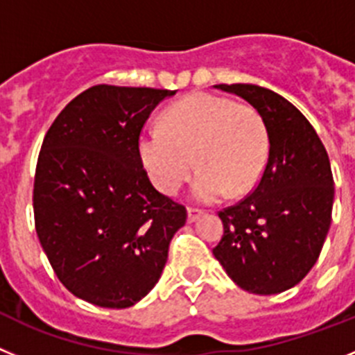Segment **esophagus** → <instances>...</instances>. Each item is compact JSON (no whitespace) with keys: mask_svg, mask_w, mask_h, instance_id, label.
<instances>
[{"mask_svg":"<svg viewBox=\"0 0 355 355\" xmlns=\"http://www.w3.org/2000/svg\"><path fill=\"white\" fill-rule=\"evenodd\" d=\"M201 214H203V210L194 209V207H189V209H187V221L194 223L198 219V217L201 216Z\"/></svg>","mask_w":355,"mask_h":355,"instance_id":"obj_1","label":"esophagus"}]
</instances>
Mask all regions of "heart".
Listing matches in <instances>:
<instances>
[{
	"label": "heart",
	"instance_id": "heart-1",
	"mask_svg": "<svg viewBox=\"0 0 355 355\" xmlns=\"http://www.w3.org/2000/svg\"><path fill=\"white\" fill-rule=\"evenodd\" d=\"M138 154L164 194H177L196 164L194 198L212 203L228 191L241 196L253 189L269 155V136L254 107L193 94L164 111L162 127L139 134Z\"/></svg>",
	"mask_w": 355,
	"mask_h": 355
}]
</instances>
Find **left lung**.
Here are the masks:
<instances>
[{"mask_svg":"<svg viewBox=\"0 0 355 355\" xmlns=\"http://www.w3.org/2000/svg\"><path fill=\"white\" fill-rule=\"evenodd\" d=\"M216 88L260 113L269 157L257 187L219 212L225 233L212 253L242 290L285 292L311 270L327 237L334 200L329 155L304 114L276 92L241 83Z\"/></svg>","mask_w":355,"mask_h":355,"instance_id":"obj_1","label":"left lung"}]
</instances>
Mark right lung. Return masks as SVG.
Instances as JSON below:
<instances>
[{"label": "right lung", "instance_id": "right-lung-1", "mask_svg": "<svg viewBox=\"0 0 355 355\" xmlns=\"http://www.w3.org/2000/svg\"><path fill=\"white\" fill-rule=\"evenodd\" d=\"M171 90L92 86L56 116L38 154L35 230L70 293L129 308L154 288L184 205L150 182L138 138Z\"/></svg>", "mask_w": 355, "mask_h": 355}]
</instances>
